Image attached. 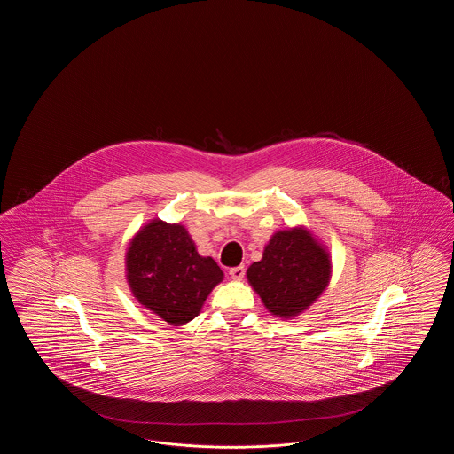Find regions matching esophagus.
Instances as JSON below:
<instances>
[{
  "label": "esophagus",
  "mask_w": 454,
  "mask_h": 454,
  "mask_svg": "<svg viewBox=\"0 0 454 454\" xmlns=\"http://www.w3.org/2000/svg\"><path fill=\"white\" fill-rule=\"evenodd\" d=\"M230 276H231V279H235V281H241V279L245 278V267H243V265H238V267L230 269Z\"/></svg>",
  "instance_id": "obj_1"
}]
</instances>
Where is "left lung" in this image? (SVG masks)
<instances>
[{"label": "left lung", "instance_id": "8db88e82", "mask_svg": "<svg viewBox=\"0 0 454 454\" xmlns=\"http://www.w3.org/2000/svg\"><path fill=\"white\" fill-rule=\"evenodd\" d=\"M330 278V254L304 226L276 231L262 260L247 270V279L263 306L284 320L298 317L317 301Z\"/></svg>", "mask_w": 454, "mask_h": 454}]
</instances>
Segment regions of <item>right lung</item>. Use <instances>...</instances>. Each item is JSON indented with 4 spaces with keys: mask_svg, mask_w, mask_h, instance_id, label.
<instances>
[{
    "mask_svg": "<svg viewBox=\"0 0 454 454\" xmlns=\"http://www.w3.org/2000/svg\"><path fill=\"white\" fill-rule=\"evenodd\" d=\"M223 278L215 260L199 255L180 223L152 219L130 239L126 252L132 296L173 326L194 320Z\"/></svg>",
    "mask_w": 454,
    "mask_h": 454,
    "instance_id": "obj_1",
    "label": "right lung"
}]
</instances>
